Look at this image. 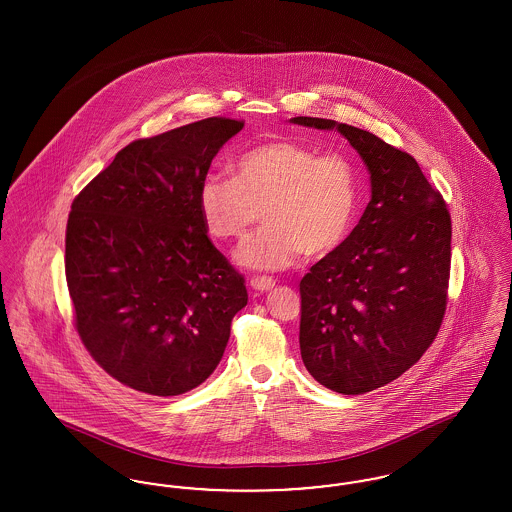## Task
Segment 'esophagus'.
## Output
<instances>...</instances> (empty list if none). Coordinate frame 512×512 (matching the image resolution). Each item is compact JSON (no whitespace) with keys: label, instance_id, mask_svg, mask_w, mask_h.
Instances as JSON below:
<instances>
[{"label":"esophagus","instance_id":"obj_1","mask_svg":"<svg viewBox=\"0 0 512 512\" xmlns=\"http://www.w3.org/2000/svg\"><path fill=\"white\" fill-rule=\"evenodd\" d=\"M251 288L253 290H257V292H268V290H272L274 288V280L272 278H268V276H255V278H251Z\"/></svg>","mask_w":512,"mask_h":512}]
</instances>
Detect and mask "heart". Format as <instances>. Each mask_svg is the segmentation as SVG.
<instances>
[{
    "mask_svg": "<svg viewBox=\"0 0 512 512\" xmlns=\"http://www.w3.org/2000/svg\"><path fill=\"white\" fill-rule=\"evenodd\" d=\"M361 199L359 172L343 153H322L292 140L253 147L232 165V178L209 174L197 209L209 236L238 240L259 219L265 226L236 251L251 270H282L305 253L324 257L349 236Z\"/></svg>",
    "mask_w": 512,
    "mask_h": 512,
    "instance_id": "obj_1",
    "label": "heart"
}]
</instances>
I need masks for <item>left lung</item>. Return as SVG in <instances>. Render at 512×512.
I'll use <instances>...</instances> for the list:
<instances>
[{"label":"left lung","mask_w":512,"mask_h":512,"mask_svg":"<svg viewBox=\"0 0 512 512\" xmlns=\"http://www.w3.org/2000/svg\"><path fill=\"white\" fill-rule=\"evenodd\" d=\"M338 130L370 174V201L343 244L303 276L299 347L328 390L361 395L399 378L438 336L451 268V217L413 157L351 124Z\"/></svg>","instance_id":"obj_1"}]
</instances>
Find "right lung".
Segmentation results:
<instances>
[{
	"label": "right lung",
	"mask_w": 512,
	"mask_h": 512,
	"mask_svg": "<svg viewBox=\"0 0 512 512\" xmlns=\"http://www.w3.org/2000/svg\"><path fill=\"white\" fill-rule=\"evenodd\" d=\"M242 128L211 117L136 140L73 201L65 274L76 330L132 390L171 397L203 384L247 305L244 276L197 209L211 161Z\"/></svg>",
	"instance_id": "obj_1"
}]
</instances>
